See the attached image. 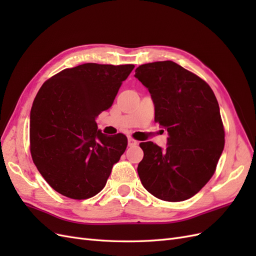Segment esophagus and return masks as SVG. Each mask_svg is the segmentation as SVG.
Instances as JSON below:
<instances>
[{
    "label": "esophagus",
    "instance_id": "1",
    "mask_svg": "<svg viewBox=\"0 0 256 256\" xmlns=\"http://www.w3.org/2000/svg\"><path fill=\"white\" fill-rule=\"evenodd\" d=\"M138 144V142L132 138H128V145L129 146H136Z\"/></svg>",
    "mask_w": 256,
    "mask_h": 256
}]
</instances>
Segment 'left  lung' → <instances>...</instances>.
I'll return each instance as SVG.
<instances>
[{"label":"left lung","instance_id":"obj_1","mask_svg":"<svg viewBox=\"0 0 256 256\" xmlns=\"http://www.w3.org/2000/svg\"><path fill=\"white\" fill-rule=\"evenodd\" d=\"M134 76L150 92L154 122L168 134L164 150L152 142L140 144L138 177L160 200H188L210 180L224 148L219 104L204 80L172 60L138 66Z\"/></svg>","mask_w":256,"mask_h":256}]
</instances>
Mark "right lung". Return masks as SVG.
Segmentation results:
<instances>
[{
    "label": "right lung",
    "mask_w": 256,
    "mask_h": 256,
    "mask_svg": "<svg viewBox=\"0 0 256 256\" xmlns=\"http://www.w3.org/2000/svg\"><path fill=\"white\" fill-rule=\"evenodd\" d=\"M134 65L82 64L46 81L30 109V154L38 171L64 196L85 200L102 191L127 147L108 136L96 118L111 108Z\"/></svg>",
    "instance_id": "1"
}]
</instances>
